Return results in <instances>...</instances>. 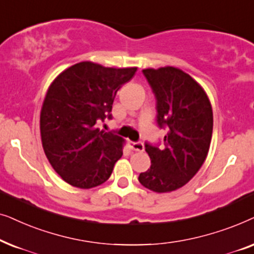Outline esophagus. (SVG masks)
<instances>
[{
    "label": "esophagus",
    "instance_id": "esophagus-1",
    "mask_svg": "<svg viewBox=\"0 0 254 254\" xmlns=\"http://www.w3.org/2000/svg\"><path fill=\"white\" fill-rule=\"evenodd\" d=\"M129 147L131 150L137 151V152L144 151V144L140 143V141H129Z\"/></svg>",
    "mask_w": 254,
    "mask_h": 254
}]
</instances>
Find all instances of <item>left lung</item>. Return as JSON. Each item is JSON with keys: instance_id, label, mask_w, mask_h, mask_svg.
<instances>
[{"instance_id": "1", "label": "left lung", "mask_w": 254, "mask_h": 254, "mask_svg": "<svg viewBox=\"0 0 254 254\" xmlns=\"http://www.w3.org/2000/svg\"><path fill=\"white\" fill-rule=\"evenodd\" d=\"M157 100V123L166 129L162 146L145 144L151 167L138 180L155 192L177 190L197 173L212 136V109L204 89L184 70L143 69Z\"/></svg>"}]
</instances>
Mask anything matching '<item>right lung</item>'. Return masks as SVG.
Returning a JSON list of instances; mask_svg holds the SVG:
<instances>
[{
    "label": "right lung",
    "instance_id": "add662e5",
    "mask_svg": "<svg viewBox=\"0 0 254 254\" xmlns=\"http://www.w3.org/2000/svg\"><path fill=\"white\" fill-rule=\"evenodd\" d=\"M136 70L82 62L49 87L40 111L43 148L54 171L73 187L102 185L123 154V138L101 131L97 124L111 118L116 93Z\"/></svg>",
    "mask_w": 254,
    "mask_h": 254
}]
</instances>
